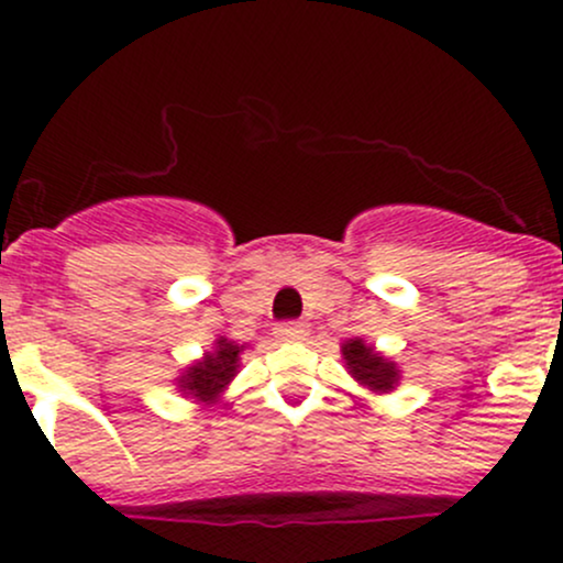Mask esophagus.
I'll list each match as a JSON object with an SVG mask.
<instances>
[{"instance_id":"esophagus-1","label":"esophagus","mask_w":563,"mask_h":563,"mask_svg":"<svg viewBox=\"0 0 563 563\" xmlns=\"http://www.w3.org/2000/svg\"><path fill=\"white\" fill-rule=\"evenodd\" d=\"M275 334L280 340H288V343H291V340H302L305 334H308V327H305L302 321H283L275 327Z\"/></svg>"}]
</instances>
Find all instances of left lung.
Masks as SVG:
<instances>
[{"instance_id":"8db88e82","label":"left lung","mask_w":563,"mask_h":563,"mask_svg":"<svg viewBox=\"0 0 563 563\" xmlns=\"http://www.w3.org/2000/svg\"><path fill=\"white\" fill-rule=\"evenodd\" d=\"M343 360L349 365V373L365 387L387 391L397 384V371L391 362L378 356L373 345H365L362 340H349L343 345Z\"/></svg>"}]
</instances>
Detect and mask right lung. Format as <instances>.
Wrapping results in <instances>:
<instances>
[{
    "instance_id": "obj_1",
    "label": "right lung",
    "mask_w": 563,
    "mask_h": 563,
    "mask_svg": "<svg viewBox=\"0 0 563 563\" xmlns=\"http://www.w3.org/2000/svg\"><path fill=\"white\" fill-rule=\"evenodd\" d=\"M240 345H234L231 340H218V349L209 351L207 360L187 367L179 387L198 400H214L220 389L234 378L236 367H240Z\"/></svg>"
}]
</instances>
